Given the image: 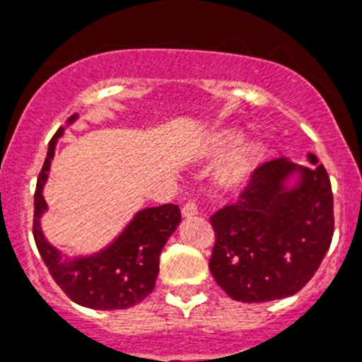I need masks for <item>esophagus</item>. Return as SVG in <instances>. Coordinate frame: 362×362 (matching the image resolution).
Instances as JSON below:
<instances>
[{"mask_svg": "<svg viewBox=\"0 0 362 362\" xmlns=\"http://www.w3.org/2000/svg\"><path fill=\"white\" fill-rule=\"evenodd\" d=\"M197 204L194 203V201H188L187 204H183V209H181V214H183V217H194L197 216Z\"/></svg>", "mask_w": 362, "mask_h": 362, "instance_id": "34e87169", "label": "esophagus"}]
</instances>
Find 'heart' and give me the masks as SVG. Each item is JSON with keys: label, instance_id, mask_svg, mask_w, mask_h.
Returning <instances> with one entry per match:
<instances>
[{"label": "heart", "instance_id": "b5f03b06", "mask_svg": "<svg viewBox=\"0 0 362 362\" xmlns=\"http://www.w3.org/2000/svg\"><path fill=\"white\" fill-rule=\"evenodd\" d=\"M238 141L239 134L235 132V130H225V132L217 134V137L214 139L212 150L214 152H226V150L232 148ZM254 146H246V148L239 150V152L226 163L225 170H223V177H225V181H228V183H239V181L250 172V168L254 166Z\"/></svg>", "mask_w": 362, "mask_h": 362}]
</instances>
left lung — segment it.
<instances>
[{"label":"left lung","mask_w":362,"mask_h":362,"mask_svg":"<svg viewBox=\"0 0 362 362\" xmlns=\"http://www.w3.org/2000/svg\"><path fill=\"white\" fill-rule=\"evenodd\" d=\"M279 158L259 165L239 199L212 217L214 279L232 299L264 303L299 292L321 267L334 235V194L328 172ZM300 172V183L284 181Z\"/></svg>","instance_id":"1"}]
</instances>
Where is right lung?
<instances>
[{
    "instance_id": "add662e5",
    "label": "right lung",
    "mask_w": 362,
    "mask_h": 362,
    "mask_svg": "<svg viewBox=\"0 0 362 362\" xmlns=\"http://www.w3.org/2000/svg\"><path fill=\"white\" fill-rule=\"evenodd\" d=\"M72 116L70 121H74ZM57 130L49 143L43 168L37 175L34 192V241L43 263L59 288L81 306L94 310H124L141 303L156 286L159 272V255L181 221L177 204H161L137 212L124 232L108 248L92 257L63 261L59 252L43 238L40 226L41 214L47 210L43 185L50 168Z\"/></svg>"
}]
</instances>
